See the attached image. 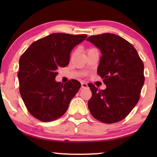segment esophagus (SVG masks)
<instances>
[{"label":"esophagus","mask_w":157,"mask_h":157,"mask_svg":"<svg viewBox=\"0 0 157 157\" xmlns=\"http://www.w3.org/2000/svg\"><path fill=\"white\" fill-rule=\"evenodd\" d=\"M81 87H82V89H86V88L88 87V85L87 83H86V82H82V83H81Z\"/></svg>","instance_id":"esophagus-1"}]
</instances>
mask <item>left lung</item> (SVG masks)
Masks as SVG:
<instances>
[{
  "label": "left lung",
  "mask_w": 157,
  "mask_h": 157,
  "mask_svg": "<svg viewBox=\"0 0 157 157\" xmlns=\"http://www.w3.org/2000/svg\"><path fill=\"white\" fill-rule=\"evenodd\" d=\"M87 40L101 51L97 74L106 89L88 86L92 96L88 102L91 115L99 121L114 123L125 119L136 105L144 82V64L136 48L114 34L91 35Z\"/></svg>",
  "instance_id": "obj_1"
}]
</instances>
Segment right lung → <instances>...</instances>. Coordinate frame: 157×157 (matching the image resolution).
Returning <instances> with one entry per match:
<instances>
[{"mask_svg":"<svg viewBox=\"0 0 157 157\" xmlns=\"http://www.w3.org/2000/svg\"><path fill=\"white\" fill-rule=\"evenodd\" d=\"M86 35L53 33L35 41L19 60V91L27 110L42 122L60 118L80 89L76 80L56 82L57 69L68 64L71 49Z\"/></svg>","mask_w":157,"mask_h":157,"instance_id":"obj_1","label":"right lung"}]
</instances>
